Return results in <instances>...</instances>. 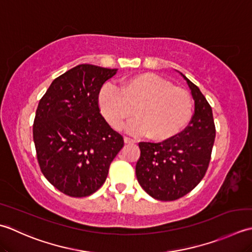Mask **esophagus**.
<instances>
[{
    "label": "esophagus",
    "mask_w": 252,
    "mask_h": 252,
    "mask_svg": "<svg viewBox=\"0 0 252 252\" xmlns=\"http://www.w3.org/2000/svg\"><path fill=\"white\" fill-rule=\"evenodd\" d=\"M124 142L125 143H135L136 141L133 139H130V138H128V137H124Z\"/></svg>",
    "instance_id": "34e87169"
}]
</instances>
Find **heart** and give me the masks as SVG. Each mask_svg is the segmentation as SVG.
<instances>
[{"label":"heart","mask_w":252,"mask_h":252,"mask_svg":"<svg viewBox=\"0 0 252 252\" xmlns=\"http://www.w3.org/2000/svg\"><path fill=\"white\" fill-rule=\"evenodd\" d=\"M97 104L105 121L115 129H121L133 110L136 120L127 130L145 133L158 142L177 136L192 115L187 92L152 73L132 76L123 81L120 88L104 85L97 95Z\"/></svg>","instance_id":"obj_1"}]
</instances>
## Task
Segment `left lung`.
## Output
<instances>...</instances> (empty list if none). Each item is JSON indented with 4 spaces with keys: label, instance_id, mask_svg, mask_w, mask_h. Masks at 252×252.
Returning <instances> with one entry per match:
<instances>
[{
    "label": "left lung",
    "instance_id": "8db88e82",
    "mask_svg": "<svg viewBox=\"0 0 252 252\" xmlns=\"http://www.w3.org/2000/svg\"><path fill=\"white\" fill-rule=\"evenodd\" d=\"M191 91L193 116L186 129L172 139L139 142L136 176L149 196L161 201L182 198L201 182L207 172L215 138L212 109L198 87L179 73Z\"/></svg>",
    "mask_w": 252,
    "mask_h": 252
}]
</instances>
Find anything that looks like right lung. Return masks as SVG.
Returning <instances> with one entry per match:
<instances>
[{
	"label": "right lung",
	"instance_id": "right-lung-1",
	"mask_svg": "<svg viewBox=\"0 0 252 252\" xmlns=\"http://www.w3.org/2000/svg\"><path fill=\"white\" fill-rule=\"evenodd\" d=\"M117 70L77 65L54 79L39 102L32 129L39 165L44 177L67 196L95 192L124 146L97 104L102 86Z\"/></svg>",
	"mask_w": 252,
	"mask_h": 252
}]
</instances>
